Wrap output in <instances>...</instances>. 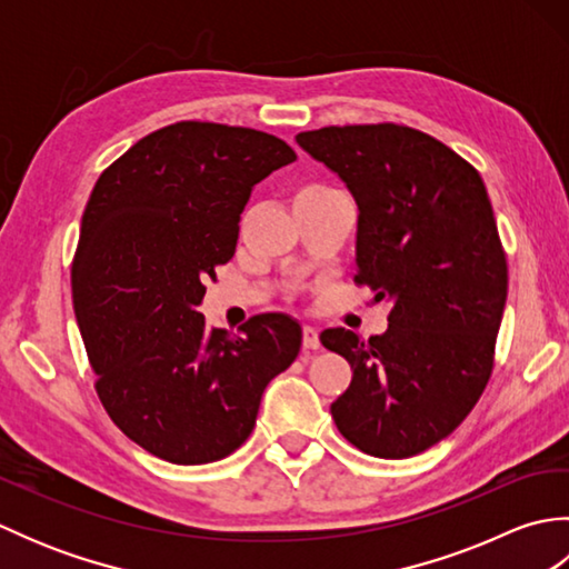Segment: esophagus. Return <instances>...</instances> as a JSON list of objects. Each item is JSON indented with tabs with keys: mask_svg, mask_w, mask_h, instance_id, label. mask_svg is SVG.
<instances>
[{
	"mask_svg": "<svg viewBox=\"0 0 569 569\" xmlns=\"http://www.w3.org/2000/svg\"><path fill=\"white\" fill-rule=\"evenodd\" d=\"M303 347L306 349H318L320 347V332L312 328V325H306V328H303Z\"/></svg>",
	"mask_w": 569,
	"mask_h": 569,
	"instance_id": "1",
	"label": "esophagus"
}]
</instances>
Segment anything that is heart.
Wrapping results in <instances>:
<instances>
[{
  "instance_id": "1",
  "label": "heart",
  "mask_w": 569,
  "mask_h": 569,
  "mask_svg": "<svg viewBox=\"0 0 569 569\" xmlns=\"http://www.w3.org/2000/svg\"><path fill=\"white\" fill-rule=\"evenodd\" d=\"M303 190H312V192H320V190H330V188H325V186H308V188H303Z\"/></svg>"
}]
</instances>
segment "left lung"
<instances>
[{
	"mask_svg": "<svg viewBox=\"0 0 569 569\" xmlns=\"http://www.w3.org/2000/svg\"><path fill=\"white\" fill-rule=\"evenodd\" d=\"M296 141L357 200L355 283L391 300L383 335H320L352 367L335 426L367 455L413 457L469 416L493 369L509 266L485 180L442 141L393 122Z\"/></svg>",
	"mask_w": 569,
	"mask_h": 569,
	"instance_id": "1",
	"label": "left lung"
}]
</instances>
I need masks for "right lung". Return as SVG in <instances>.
Returning <instances> with one entry per match:
<instances>
[{"label": "right lung", "instance_id": "right-lung-1", "mask_svg": "<svg viewBox=\"0 0 569 569\" xmlns=\"http://www.w3.org/2000/svg\"><path fill=\"white\" fill-rule=\"evenodd\" d=\"M296 161L247 127L176 122L104 168L82 212L70 286L94 391L129 440L173 465L232 455L261 393L300 352V325L263 312L204 328V283L234 257L251 188Z\"/></svg>", "mask_w": 569, "mask_h": 569}]
</instances>
